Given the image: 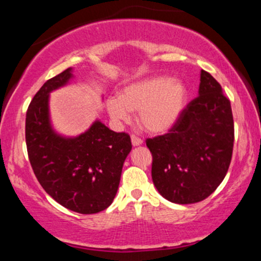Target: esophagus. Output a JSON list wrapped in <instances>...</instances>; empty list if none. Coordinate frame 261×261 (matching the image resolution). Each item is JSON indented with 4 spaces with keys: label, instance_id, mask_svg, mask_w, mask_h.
<instances>
[{
    "label": "esophagus",
    "instance_id": "34e87169",
    "mask_svg": "<svg viewBox=\"0 0 261 261\" xmlns=\"http://www.w3.org/2000/svg\"><path fill=\"white\" fill-rule=\"evenodd\" d=\"M131 143H133V146H140V145H142V140H141L140 137L133 135V136H131Z\"/></svg>",
    "mask_w": 261,
    "mask_h": 261
}]
</instances>
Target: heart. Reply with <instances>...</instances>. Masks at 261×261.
<instances>
[{
	"label": "heart",
	"instance_id": "1",
	"mask_svg": "<svg viewBox=\"0 0 261 261\" xmlns=\"http://www.w3.org/2000/svg\"><path fill=\"white\" fill-rule=\"evenodd\" d=\"M187 103V89L179 81L153 76L128 83L119 98L107 100V109L114 121L130 119V112H139L137 122L149 134H163L176 124Z\"/></svg>",
	"mask_w": 261,
	"mask_h": 261
}]
</instances>
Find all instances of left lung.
I'll return each mask as SVG.
<instances>
[{
	"label": "left lung",
	"mask_w": 261,
	"mask_h": 261,
	"mask_svg": "<svg viewBox=\"0 0 261 261\" xmlns=\"http://www.w3.org/2000/svg\"><path fill=\"white\" fill-rule=\"evenodd\" d=\"M233 142L230 101L220 83L201 70L199 97L188 104L168 134L146 141L158 193L181 205L205 200L227 174Z\"/></svg>",
	"instance_id": "obj_1"
}]
</instances>
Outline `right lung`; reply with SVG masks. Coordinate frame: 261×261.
I'll return each mask as SVG.
<instances>
[{"label": "right lung", "instance_id": "1", "mask_svg": "<svg viewBox=\"0 0 261 261\" xmlns=\"http://www.w3.org/2000/svg\"><path fill=\"white\" fill-rule=\"evenodd\" d=\"M72 67L44 83L27 110L25 142L38 181L50 196L71 211L97 214L112 205L131 140L100 120L76 137L54 130L50 93L70 83Z\"/></svg>", "mask_w": 261, "mask_h": 261}]
</instances>
